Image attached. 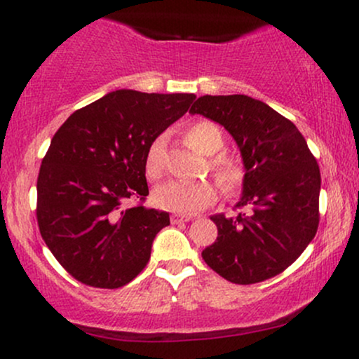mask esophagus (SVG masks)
I'll use <instances>...</instances> for the list:
<instances>
[{
    "instance_id": "esophagus-1",
    "label": "esophagus",
    "mask_w": 359,
    "mask_h": 359,
    "mask_svg": "<svg viewBox=\"0 0 359 359\" xmlns=\"http://www.w3.org/2000/svg\"><path fill=\"white\" fill-rule=\"evenodd\" d=\"M191 219H192L191 214H172L170 216V221L174 222V224H179V222H187Z\"/></svg>"
}]
</instances>
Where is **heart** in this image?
<instances>
[{
  "label": "heart",
  "mask_w": 359,
  "mask_h": 359,
  "mask_svg": "<svg viewBox=\"0 0 359 359\" xmlns=\"http://www.w3.org/2000/svg\"><path fill=\"white\" fill-rule=\"evenodd\" d=\"M185 140L194 150L204 155H214L224 147V137L221 130L211 121H197L189 126ZM209 168L216 179L219 180L226 192L236 191L243 180V172L240 165L233 158L226 155H214L209 160ZM165 174V150H163V140L156 138L148 147L145 155V175L148 180L156 182ZM151 199L156 208L165 211L187 214L197 212L211 205L217 199V187L209 180L201 182H167L158 185L151 194Z\"/></svg>",
  "instance_id": "b5f03b06"
}]
</instances>
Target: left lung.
<instances>
[{
    "instance_id": "obj_1",
    "label": "left lung",
    "mask_w": 359,
    "mask_h": 359,
    "mask_svg": "<svg viewBox=\"0 0 359 359\" xmlns=\"http://www.w3.org/2000/svg\"><path fill=\"white\" fill-rule=\"evenodd\" d=\"M191 113L224 126L246 167L236 208L250 211L211 217L217 238L203 251L204 262L238 285L282 273L319 228L320 172L306 138L290 119L243 94L203 96Z\"/></svg>"
}]
</instances>
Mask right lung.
Instances as JSON below:
<instances>
[{
    "instance_id": "right-lung-1",
    "label": "right lung",
    "mask_w": 359,
    "mask_h": 359,
    "mask_svg": "<svg viewBox=\"0 0 359 359\" xmlns=\"http://www.w3.org/2000/svg\"><path fill=\"white\" fill-rule=\"evenodd\" d=\"M194 94L121 89L77 109L53 135L36 179L45 245L77 282L119 288L147 266L165 211L143 208L145 155ZM140 203L128 206L127 201Z\"/></svg>"
}]
</instances>
